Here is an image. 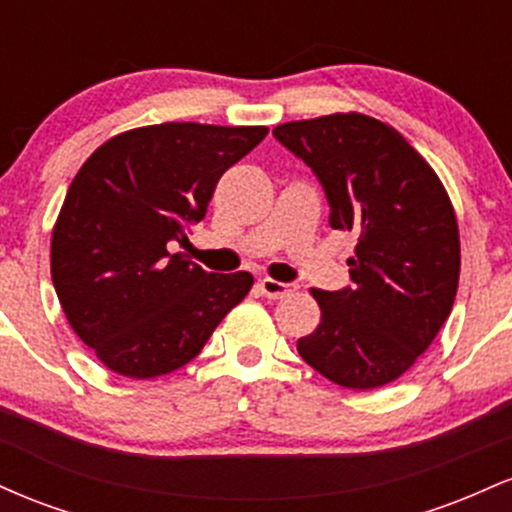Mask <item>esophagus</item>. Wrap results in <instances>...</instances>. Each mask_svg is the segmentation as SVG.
I'll list each match as a JSON object with an SVG mask.
<instances>
[{"mask_svg":"<svg viewBox=\"0 0 512 512\" xmlns=\"http://www.w3.org/2000/svg\"><path fill=\"white\" fill-rule=\"evenodd\" d=\"M296 284H284V281H276V279H260V291L267 298H281V296H289V293L296 291Z\"/></svg>","mask_w":512,"mask_h":512,"instance_id":"1","label":"esophagus"}]
</instances>
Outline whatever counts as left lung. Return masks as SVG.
I'll list each match as a JSON object with an SVG mask.
<instances>
[{
	"instance_id": "8db88e82",
	"label": "left lung",
	"mask_w": 512,
	"mask_h": 512,
	"mask_svg": "<svg viewBox=\"0 0 512 512\" xmlns=\"http://www.w3.org/2000/svg\"><path fill=\"white\" fill-rule=\"evenodd\" d=\"M315 173L330 226L354 231L351 286L313 289L322 320L298 339L317 373L375 390L414 366L448 320L460 281V231L443 182L395 127L334 113L274 127Z\"/></svg>"
}]
</instances>
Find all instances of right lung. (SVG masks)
<instances>
[{"instance_id": "add662e5", "label": "right lung", "mask_w": 512, "mask_h": 512, "mask_svg": "<svg viewBox=\"0 0 512 512\" xmlns=\"http://www.w3.org/2000/svg\"><path fill=\"white\" fill-rule=\"evenodd\" d=\"M267 132L199 122L129 129L76 173L52 231V284L72 330L113 373L149 380L182 368L248 296L250 272H204L168 245L187 243L221 175Z\"/></svg>"}]
</instances>
